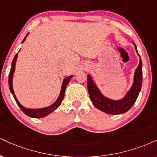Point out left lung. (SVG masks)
I'll list each match as a JSON object with an SVG mask.
<instances>
[{"instance_id":"8db88e82","label":"left lung","mask_w":157,"mask_h":157,"mask_svg":"<svg viewBox=\"0 0 157 157\" xmlns=\"http://www.w3.org/2000/svg\"><path fill=\"white\" fill-rule=\"evenodd\" d=\"M134 44L135 50L137 55V48L135 44ZM142 63L140 57V63L136 68L134 75V81L131 89L127 91L125 95L120 100H112L104 96L100 92V89L95 84L91 75H88L87 87L89 94L93 105L97 109L103 111L109 114H121L125 113L132 107L136 102L139 94L142 88Z\"/></svg>"}]
</instances>
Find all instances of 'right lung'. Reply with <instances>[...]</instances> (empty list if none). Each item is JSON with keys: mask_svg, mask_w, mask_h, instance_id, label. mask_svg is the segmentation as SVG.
<instances>
[{"mask_svg": "<svg viewBox=\"0 0 157 157\" xmlns=\"http://www.w3.org/2000/svg\"><path fill=\"white\" fill-rule=\"evenodd\" d=\"M29 35V33L27 34L26 37H24L23 40L22 41V43H23L26 40L27 35ZM20 51V50H19ZM17 55L18 54H16L14 57L13 60H12V66H11V69L10 71V75H9V87H10V90L11 91V93L13 95L14 98H15L16 102L17 104L18 105V106L20 107V109L22 110V111L25 114H26L27 116L30 117L32 118H42L44 117L47 116V115L50 114V113L53 112L55 110H56L59 106L60 105L61 102H62L64 98V95H65V90L66 89V86L69 82V81L71 80V77L73 76H68L66 77V78H64L63 81V83H62V87H61V90H60V93L59 94L58 98L56 101L54 102L53 104H52L51 105L48 106V107L46 108H42V109H27V108H25L24 106H23L20 103L18 100H17V97H16L15 92H14V90H13V85H12V81H13V75L14 72H15V65H16V61H17Z\"/></svg>", "mask_w": 157, "mask_h": 157, "instance_id": "right-lung-1", "label": "right lung"}]
</instances>
